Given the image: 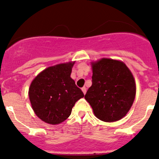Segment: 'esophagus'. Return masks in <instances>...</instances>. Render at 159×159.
<instances>
[{"label":"esophagus","instance_id":"obj_1","mask_svg":"<svg viewBox=\"0 0 159 159\" xmlns=\"http://www.w3.org/2000/svg\"><path fill=\"white\" fill-rule=\"evenodd\" d=\"M81 90H82V91H83V93H84V94H86V91H87V89H86V88L85 87H83L82 89H81Z\"/></svg>","mask_w":159,"mask_h":159}]
</instances>
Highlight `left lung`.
I'll use <instances>...</instances> for the list:
<instances>
[{"mask_svg":"<svg viewBox=\"0 0 159 159\" xmlns=\"http://www.w3.org/2000/svg\"><path fill=\"white\" fill-rule=\"evenodd\" d=\"M92 84L84 98L98 119L112 122L121 119L131 108L136 86L131 70L122 61L102 58L91 63Z\"/></svg>","mask_w":159,"mask_h":159,"instance_id":"1","label":"left lung"}]
</instances>
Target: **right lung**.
Listing matches in <instances>:
<instances>
[{"label":"right lung","mask_w":159,"mask_h":159,"mask_svg":"<svg viewBox=\"0 0 159 159\" xmlns=\"http://www.w3.org/2000/svg\"><path fill=\"white\" fill-rule=\"evenodd\" d=\"M74 64L70 61L49 67L30 84L28 94L32 108L44 122L57 125L65 121L75 102L84 97L70 78Z\"/></svg>","instance_id":"right-lung-1"}]
</instances>
